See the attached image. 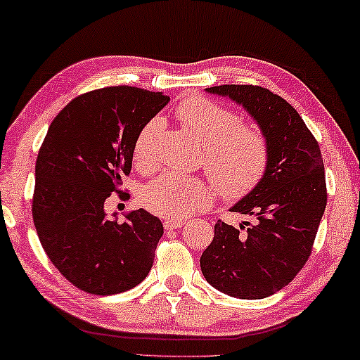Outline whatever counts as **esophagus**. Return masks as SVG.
<instances>
[{"label": "esophagus", "mask_w": 360, "mask_h": 360, "mask_svg": "<svg viewBox=\"0 0 360 360\" xmlns=\"http://www.w3.org/2000/svg\"><path fill=\"white\" fill-rule=\"evenodd\" d=\"M184 226V221L182 219H165L163 227L167 231H173V229H179V227Z\"/></svg>", "instance_id": "esophagus-1"}]
</instances>
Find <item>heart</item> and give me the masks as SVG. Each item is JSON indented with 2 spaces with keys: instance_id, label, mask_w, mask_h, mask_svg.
Returning <instances> with one entry per match:
<instances>
[{
  "instance_id": "obj_1",
  "label": "heart",
  "mask_w": 360,
  "mask_h": 360,
  "mask_svg": "<svg viewBox=\"0 0 360 360\" xmlns=\"http://www.w3.org/2000/svg\"><path fill=\"white\" fill-rule=\"evenodd\" d=\"M176 117L203 147V168L218 184L222 195L240 198L264 178L269 163V144L256 127L240 124L229 108L202 96H191L176 108ZM163 123L153 118L139 131L133 160L139 169L155 167V144ZM141 203L163 218L181 219L208 208L216 187L207 181L168 173L141 191Z\"/></svg>"
}]
</instances>
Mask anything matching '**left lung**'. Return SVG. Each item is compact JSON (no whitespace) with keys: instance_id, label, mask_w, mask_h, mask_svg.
<instances>
[{"instance_id":"left-lung-1","label":"left lung","mask_w":360,"mask_h":360,"mask_svg":"<svg viewBox=\"0 0 360 360\" xmlns=\"http://www.w3.org/2000/svg\"><path fill=\"white\" fill-rule=\"evenodd\" d=\"M227 98L258 124L269 144L264 178L231 211L255 226L214 224V238L200 258L207 282L240 300L267 298L293 281L309 258L327 205L323 160L300 113L269 89L221 84L205 89Z\"/></svg>"}]
</instances>
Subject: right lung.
Returning a JSON list of instances; mask_svg holds the SVG:
<instances>
[{"instance_id": "right-lung-1", "label": "right lung", "mask_w": 360, "mask_h": 360, "mask_svg": "<svg viewBox=\"0 0 360 360\" xmlns=\"http://www.w3.org/2000/svg\"><path fill=\"white\" fill-rule=\"evenodd\" d=\"M168 102L139 88L96 89L51 123L37 158L33 222L51 262L83 292H127L152 269L162 221L139 208L118 222L104 203L129 174L139 131Z\"/></svg>"}]
</instances>
